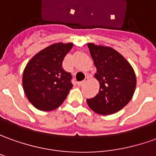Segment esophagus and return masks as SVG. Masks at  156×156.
<instances>
[{
	"instance_id": "1",
	"label": "esophagus",
	"mask_w": 156,
	"mask_h": 156,
	"mask_svg": "<svg viewBox=\"0 0 156 156\" xmlns=\"http://www.w3.org/2000/svg\"><path fill=\"white\" fill-rule=\"evenodd\" d=\"M89 78H90V76H88V75H87V76H86V78H85L84 80H82V81H79V82H77V85H78L79 87H80V86H82V85L84 84L85 82H87V80H89Z\"/></svg>"
}]
</instances>
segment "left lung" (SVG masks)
I'll list each match as a JSON object with an SVG mask.
<instances>
[{
	"mask_svg": "<svg viewBox=\"0 0 156 156\" xmlns=\"http://www.w3.org/2000/svg\"><path fill=\"white\" fill-rule=\"evenodd\" d=\"M97 72L94 77L99 82V92L87 99L94 112L108 115L120 111L133 96L137 79L133 68L120 52L110 47L88 43Z\"/></svg>",
	"mask_w": 156,
	"mask_h": 156,
	"instance_id": "8db88e82",
	"label": "left lung"
}]
</instances>
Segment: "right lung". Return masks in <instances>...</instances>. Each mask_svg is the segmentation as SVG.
<instances>
[{
  "label": "right lung",
  "mask_w": 156,
  "mask_h": 156,
  "mask_svg": "<svg viewBox=\"0 0 156 156\" xmlns=\"http://www.w3.org/2000/svg\"><path fill=\"white\" fill-rule=\"evenodd\" d=\"M73 43H53L37 52L23 69V88L28 100L41 111L58 108L72 88L70 73L63 69Z\"/></svg>",
  "instance_id": "add662e5"
}]
</instances>
